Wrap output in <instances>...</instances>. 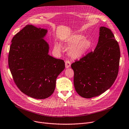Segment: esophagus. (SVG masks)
Segmentation results:
<instances>
[{"label":"esophagus","instance_id":"obj_1","mask_svg":"<svg viewBox=\"0 0 129 129\" xmlns=\"http://www.w3.org/2000/svg\"><path fill=\"white\" fill-rule=\"evenodd\" d=\"M65 66L66 68H69L71 66V63L69 60H66L65 61Z\"/></svg>","mask_w":129,"mask_h":129}]
</instances>
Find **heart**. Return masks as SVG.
Returning <instances> with one entry per match:
<instances>
[{
    "label": "heart",
    "mask_w": 129,
    "mask_h": 129,
    "mask_svg": "<svg viewBox=\"0 0 129 129\" xmlns=\"http://www.w3.org/2000/svg\"><path fill=\"white\" fill-rule=\"evenodd\" d=\"M63 44L66 47H71L69 54L74 59H79L83 56L91 49V41L88 39H85L84 35L80 34H75L69 36L62 41ZM55 50L60 51L61 45L59 43L54 44Z\"/></svg>",
    "instance_id": "1"
}]
</instances>
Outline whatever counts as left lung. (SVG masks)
Instances as JSON below:
<instances>
[{
	"mask_svg": "<svg viewBox=\"0 0 129 129\" xmlns=\"http://www.w3.org/2000/svg\"><path fill=\"white\" fill-rule=\"evenodd\" d=\"M93 52L72 63L74 84L80 96L90 99L109 89L117 76L120 50L111 30L101 26Z\"/></svg>",
	"mask_w": 129,
	"mask_h": 129,
	"instance_id": "obj_1",
	"label": "left lung"
}]
</instances>
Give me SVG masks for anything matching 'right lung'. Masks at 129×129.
Masks as SVG:
<instances>
[{"label":"right lung","instance_id":"right-lung-1","mask_svg":"<svg viewBox=\"0 0 129 129\" xmlns=\"http://www.w3.org/2000/svg\"><path fill=\"white\" fill-rule=\"evenodd\" d=\"M47 29L27 25L13 37L8 66L18 88L26 95L45 99L53 94L56 79L65 68L63 60L49 54L44 40Z\"/></svg>","mask_w":129,"mask_h":129}]
</instances>
